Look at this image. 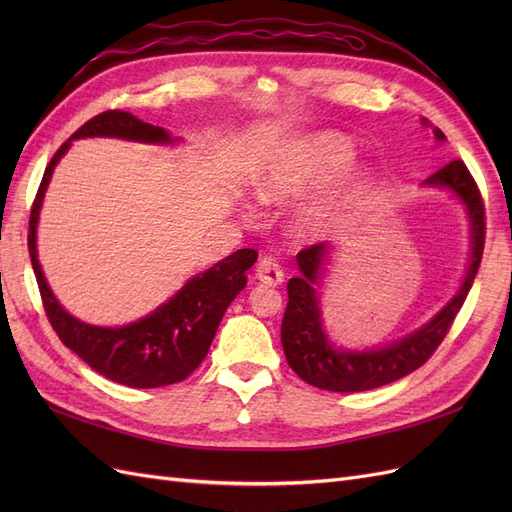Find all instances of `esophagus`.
<instances>
[{
    "instance_id": "obj_1",
    "label": "esophagus",
    "mask_w": 512,
    "mask_h": 512,
    "mask_svg": "<svg viewBox=\"0 0 512 512\" xmlns=\"http://www.w3.org/2000/svg\"><path fill=\"white\" fill-rule=\"evenodd\" d=\"M256 280L265 286H280L284 282V269L275 258L265 256L256 267Z\"/></svg>"
}]
</instances>
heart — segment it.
<instances>
[{"mask_svg": "<svg viewBox=\"0 0 512 512\" xmlns=\"http://www.w3.org/2000/svg\"><path fill=\"white\" fill-rule=\"evenodd\" d=\"M354 153V145L342 132L329 130L301 138L277 151L256 175V196L265 205H286L322 188L335 176L320 194L294 209L288 224L297 239L324 237L346 218L367 185L363 168H348Z\"/></svg>", "mask_w": 512, "mask_h": 512, "instance_id": "1", "label": "heart"}]
</instances>
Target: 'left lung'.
I'll return each instance as SVG.
<instances>
[{
  "mask_svg": "<svg viewBox=\"0 0 512 512\" xmlns=\"http://www.w3.org/2000/svg\"><path fill=\"white\" fill-rule=\"evenodd\" d=\"M433 134H436L438 141H444L446 138L440 128L433 130ZM425 183L453 190L470 213L472 260L459 292L436 318L425 324L423 329L399 339V342L369 352L335 350L327 342V335L322 331L320 309L314 288L320 280L324 258H327L329 252V243L303 247L297 254L301 275L292 277L288 282V305L282 320V346L288 365L292 367L294 374L307 384L333 393H359L378 389V386L391 384L425 365L431 359V354L442 344L448 329H451L453 320L457 318L459 309L474 284L476 271L480 267V258H483L485 203L474 177L470 175V170L463 164V160L448 162L446 166L436 170Z\"/></svg>",
  "mask_w": 512,
  "mask_h": 512,
  "instance_id": "1",
  "label": "left lung"
}]
</instances>
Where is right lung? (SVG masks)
<instances>
[{
    "label": "right lung",
    "mask_w": 512,
    "mask_h": 512,
    "mask_svg": "<svg viewBox=\"0 0 512 512\" xmlns=\"http://www.w3.org/2000/svg\"><path fill=\"white\" fill-rule=\"evenodd\" d=\"M85 136L170 143L168 132L136 119L126 111H104L91 117L70 136V141ZM70 141L55 151L53 160L46 166L32 213H29L27 247L46 318H49L61 344L79 354L91 369H96L108 380L132 386V389H158V386L181 382L203 363L226 307L247 284L245 271L254 265L258 252L245 247V250L230 254L205 273L192 277L173 299L158 307L156 312L128 324V327L102 329L72 318L53 297L36 256V224L42 196L51 181L55 164L68 151Z\"/></svg>",
    "instance_id": "obj_1"
}]
</instances>
